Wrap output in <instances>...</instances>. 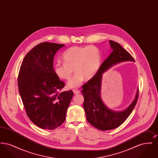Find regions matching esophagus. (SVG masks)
<instances>
[{
	"label": "esophagus",
	"mask_w": 158,
	"mask_h": 158,
	"mask_svg": "<svg viewBox=\"0 0 158 158\" xmlns=\"http://www.w3.org/2000/svg\"><path fill=\"white\" fill-rule=\"evenodd\" d=\"M73 91L74 94H77L81 93V91L79 90H77V89H73Z\"/></svg>",
	"instance_id": "1"
}]
</instances>
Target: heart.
I'll return each mask as SVG.
<instances>
[{"instance_id":"1","label":"heart","mask_w":158,"mask_h":158,"mask_svg":"<svg viewBox=\"0 0 158 158\" xmlns=\"http://www.w3.org/2000/svg\"><path fill=\"white\" fill-rule=\"evenodd\" d=\"M63 63H57L54 71L59 77L69 80L73 73L75 75L68 82L69 88L81 86L85 78L90 79L97 75L101 64V54L98 47L94 45L73 47L67 50L62 56Z\"/></svg>"}]
</instances>
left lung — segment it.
Returning <instances> with one entry per match:
<instances>
[{"label":"left lung","mask_w":158,"mask_h":158,"mask_svg":"<svg viewBox=\"0 0 158 158\" xmlns=\"http://www.w3.org/2000/svg\"><path fill=\"white\" fill-rule=\"evenodd\" d=\"M113 52L105 59L97 75L82 86L84 97L83 108L87 121L99 130L106 131L118 127L126 120L133 110L139 97V89L132 103L123 111H113L104 104L101 97L102 74L114 65L135 59L122 46L112 40L109 41Z\"/></svg>","instance_id":"8db88e82"}]
</instances>
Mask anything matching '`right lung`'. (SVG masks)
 <instances>
[{
  "label": "right lung",
  "instance_id": "right-lung-1",
  "mask_svg": "<svg viewBox=\"0 0 158 158\" xmlns=\"http://www.w3.org/2000/svg\"><path fill=\"white\" fill-rule=\"evenodd\" d=\"M64 46L48 42L36 45L25 56L18 75L19 92L26 113L43 129L61 125L73 95L72 90L61 92L65 84L53 69L54 55Z\"/></svg>",
  "mask_w": 158,
  "mask_h": 158
}]
</instances>
